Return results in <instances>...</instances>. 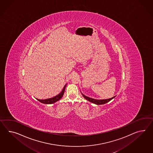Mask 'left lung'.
<instances>
[{
    "instance_id": "obj_1",
    "label": "left lung",
    "mask_w": 153,
    "mask_h": 153,
    "mask_svg": "<svg viewBox=\"0 0 153 153\" xmlns=\"http://www.w3.org/2000/svg\"><path fill=\"white\" fill-rule=\"evenodd\" d=\"M82 96H83V97L87 100V101H90L91 102L94 103V104H97V105H100V104H105L107 103H108V102L112 100L113 98H114V97H112L111 98H109V99H107V100H96V99H93L92 98H90V97H87L85 95H84L83 94H82Z\"/></svg>"
}]
</instances>
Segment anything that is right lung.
<instances>
[{
	"mask_svg": "<svg viewBox=\"0 0 153 153\" xmlns=\"http://www.w3.org/2000/svg\"><path fill=\"white\" fill-rule=\"evenodd\" d=\"M66 85H65V86H64L63 90H62V91L60 92V93H59L58 95H57L56 96H55L53 98H49V99H46V100H39V99H37V101H39L40 102H41L42 103H44V104H52L53 103H55L57 101L60 100V99L63 96Z\"/></svg>",
	"mask_w": 153,
	"mask_h": 153,
	"instance_id": "1",
	"label": "right lung"
}]
</instances>
